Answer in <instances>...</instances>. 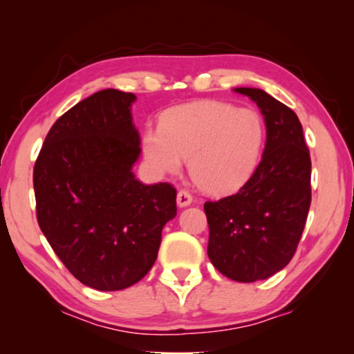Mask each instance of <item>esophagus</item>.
I'll return each instance as SVG.
<instances>
[{"label": "esophagus", "instance_id": "obj_1", "mask_svg": "<svg viewBox=\"0 0 354 354\" xmlns=\"http://www.w3.org/2000/svg\"><path fill=\"white\" fill-rule=\"evenodd\" d=\"M192 201H194V198H192V195L189 194V192H185V190L178 192L176 203H178L179 207H187V206L192 205Z\"/></svg>", "mask_w": 354, "mask_h": 354}]
</instances>
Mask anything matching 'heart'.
<instances>
[{"label":"heart","instance_id":"1","mask_svg":"<svg viewBox=\"0 0 354 354\" xmlns=\"http://www.w3.org/2000/svg\"><path fill=\"white\" fill-rule=\"evenodd\" d=\"M263 140L259 115L220 101H195L167 111L159 129L142 136L143 156L159 176L178 173L187 159L190 178L203 190L225 194L254 169Z\"/></svg>","mask_w":354,"mask_h":354}]
</instances>
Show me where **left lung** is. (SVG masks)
I'll use <instances>...</instances> for the list:
<instances>
[{
    "label": "left lung",
    "mask_w": 354,
    "mask_h": 354,
    "mask_svg": "<svg viewBox=\"0 0 354 354\" xmlns=\"http://www.w3.org/2000/svg\"><path fill=\"white\" fill-rule=\"evenodd\" d=\"M263 117L266 148L253 175L234 195L205 203L207 256L226 278L267 279L295 253L310 206V156L290 107L261 88L237 87Z\"/></svg>",
    "instance_id": "left-lung-1"
}]
</instances>
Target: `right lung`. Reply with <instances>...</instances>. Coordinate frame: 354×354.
<instances>
[{"label": "right lung", "mask_w": 354, "mask_h": 354, "mask_svg": "<svg viewBox=\"0 0 354 354\" xmlns=\"http://www.w3.org/2000/svg\"><path fill=\"white\" fill-rule=\"evenodd\" d=\"M136 100L115 88L82 100L53 124L34 167L41 232L76 279L103 292L145 277L176 217V190L133 171L142 151Z\"/></svg>", "instance_id": "add662e5"}]
</instances>
